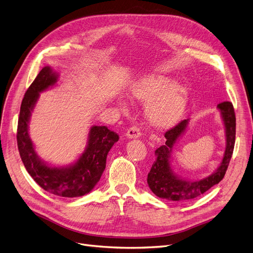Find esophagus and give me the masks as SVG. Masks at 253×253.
I'll use <instances>...</instances> for the list:
<instances>
[{
	"instance_id": "esophagus-1",
	"label": "esophagus",
	"mask_w": 253,
	"mask_h": 253,
	"mask_svg": "<svg viewBox=\"0 0 253 253\" xmlns=\"http://www.w3.org/2000/svg\"><path fill=\"white\" fill-rule=\"evenodd\" d=\"M126 136H127L128 138H138V137L140 136V130H139V128L136 127V126L130 127V128L127 130Z\"/></svg>"
}]
</instances>
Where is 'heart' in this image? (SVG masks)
Here are the masks:
<instances>
[{"mask_svg":"<svg viewBox=\"0 0 253 253\" xmlns=\"http://www.w3.org/2000/svg\"><path fill=\"white\" fill-rule=\"evenodd\" d=\"M131 94L136 100L148 102L146 116L158 128H168L178 123L188 102V90L182 84H173L167 76H149L135 83ZM123 105V103H120Z\"/></svg>","mask_w":253,"mask_h":253,"instance_id":"heart-1","label":"heart"}]
</instances>
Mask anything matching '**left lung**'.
Wrapping results in <instances>:
<instances>
[{"mask_svg": "<svg viewBox=\"0 0 253 253\" xmlns=\"http://www.w3.org/2000/svg\"><path fill=\"white\" fill-rule=\"evenodd\" d=\"M217 108L220 112L225 129V151L222 161L217 169L209 177L202 180H186L175 173L170 164V155L175 142L185 133L189 124V119L183 120L177 126L167 131V141L155 151V160L148 173V185L152 192L161 199L173 202H186L200 197L214 185L220 182L226 172L229 160L232 158L236 138V116L233 103L224 101Z\"/></svg>", "mask_w": 253, "mask_h": 253, "instance_id": "left-lung-1", "label": "left lung"}]
</instances>
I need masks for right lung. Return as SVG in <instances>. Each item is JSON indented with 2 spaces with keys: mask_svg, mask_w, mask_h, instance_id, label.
Instances as JSON below:
<instances>
[{
  "mask_svg": "<svg viewBox=\"0 0 253 253\" xmlns=\"http://www.w3.org/2000/svg\"><path fill=\"white\" fill-rule=\"evenodd\" d=\"M59 74L50 67L42 68L27 90L20 105L17 124V147L31 177L45 191L63 197H78L89 193L99 182L105 169L106 157L119 135L106 126H92L84 153L74 163L52 167L35 151L29 135V122L39 94L57 84Z\"/></svg>",
  "mask_w": 253,
  "mask_h": 253,
  "instance_id": "add662e5",
  "label": "right lung"
}]
</instances>
